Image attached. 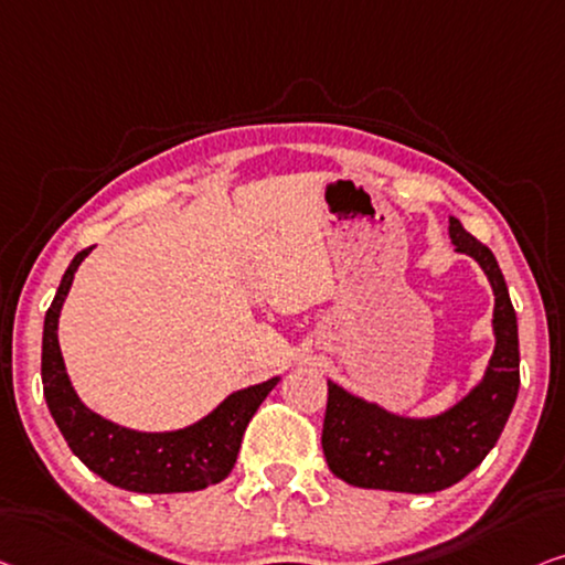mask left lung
Here are the masks:
<instances>
[{"mask_svg": "<svg viewBox=\"0 0 565 565\" xmlns=\"http://www.w3.org/2000/svg\"><path fill=\"white\" fill-rule=\"evenodd\" d=\"M449 238L482 266L494 291V352L482 381L451 408L428 418L385 411L327 381L322 449L332 475L363 490L428 494L457 484L498 444L520 388L518 317L498 258L457 217Z\"/></svg>", "mask_w": 565, "mask_h": 565, "instance_id": "1", "label": "left lung"}]
</instances>
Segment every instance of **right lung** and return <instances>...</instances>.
I'll return each mask as SVG.
<instances>
[{
	"mask_svg": "<svg viewBox=\"0 0 565 565\" xmlns=\"http://www.w3.org/2000/svg\"><path fill=\"white\" fill-rule=\"evenodd\" d=\"M90 248L71 260L42 327V391L71 451L108 484L129 492H195L223 482L238 457L243 431L279 377L235 391L221 406L177 431H134L90 411L65 373L57 319L73 276Z\"/></svg>",
	"mask_w": 565,
	"mask_h": 565,
	"instance_id": "1",
	"label": "right lung"
}]
</instances>
